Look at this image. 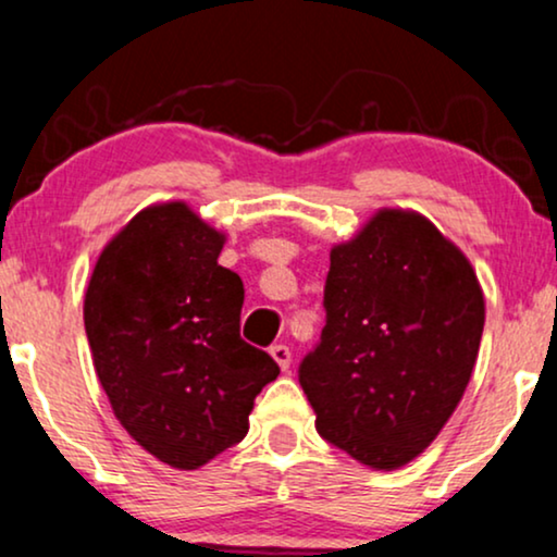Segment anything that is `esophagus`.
<instances>
[{"label":"esophagus","instance_id":"esophagus-1","mask_svg":"<svg viewBox=\"0 0 557 557\" xmlns=\"http://www.w3.org/2000/svg\"><path fill=\"white\" fill-rule=\"evenodd\" d=\"M271 357L276 359V364L281 370H289V364H292V351H289V346L286 344H273L271 346Z\"/></svg>","mask_w":557,"mask_h":557}]
</instances>
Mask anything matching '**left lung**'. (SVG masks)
<instances>
[{"instance_id": "1", "label": "left lung", "mask_w": 557, "mask_h": 557, "mask_svg": "<svg viewBox=\"0 0 557 557\" xmlns=\"http://www.w3.org/2000/svg\"><path fill=\"white\" fill-rule=\"evenodd\" d=\"M323 307L299 364L318 433L372 469L404 467L472 377L485 329L474 268L424 215L385 208L331 250Z\"/></svg>"}]
</instances>
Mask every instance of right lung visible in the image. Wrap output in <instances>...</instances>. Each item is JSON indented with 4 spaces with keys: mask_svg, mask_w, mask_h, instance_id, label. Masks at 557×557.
Here are the masks:
<instances>
[{
    "mask_svg": "<svg viewBox=\"0 0 557 557\" xmlns=\"http://www.w3.org/2000/svg\"><path fill=\"white\" fill-rule=\"evenodd\" d=\"M224 234L185 202L140 211L103 247L85 292L94 368L122 428L156 459L198 469L247 435L278 364L239 336L242 278Z\"/></svg>",
    "mask_w": 557,
    "mask_h": 557,
    "instance_id": "right-lung-1",
    "label": "right lung"
}]
</instances>
